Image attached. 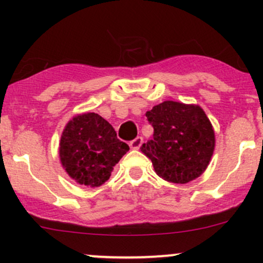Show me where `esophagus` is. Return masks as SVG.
Segmentation results:
<instances>
[{
	"instance_id": "1",
	"label": "esophagus",
	"mask_w": 263,
	"mask_h": 263,
	"mask_svg": "<svg viewBox=\"0 0 263 263\" xmlns=\"http://www.w3.org/2000/svg\"><path fill=\"white\" fill-rule=\"evenodd\" d=\"M142 142H143V138L141 137V136H138V137H136L135 140H132L129 142V147H131L132 149H138L141 147Z\"/></svg>"
}]
</instances>
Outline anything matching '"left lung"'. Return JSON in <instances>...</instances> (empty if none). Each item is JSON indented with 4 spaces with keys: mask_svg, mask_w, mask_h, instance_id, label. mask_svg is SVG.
I'll use <instances>...</instances> for the list:
<instances>
[{
    "mask_svg": "<svg viewBox=\"0 0 263 263\" xmlns=\"http://www.w3.org/2000/svg\"><path fill=\"white\" fill-rule=\"evenodd\" d=\"M153 138L141 146L156 173L171 183L184 184L206 170L215 146L213 126L194 105L164 101L147 111Z\"/></svg>",
    "mask_w": 263,
    "mask_h": 263,
    "instance_id": "8db88e82",
    "label": "left lung"
}]
</instances>
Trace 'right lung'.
Segmentation results:
<instances>
[{"mask_svg": "<svg viewBox=\"0 0 263 263\" xmlns=\"http://www.w3.org/2000/svg\"><path fill=\"white\" fill-rule=\"evenodd\" d=\"M129 149L100 115L75 116L64 128L59 155L66 173L79 184L99 186L110 178L114 165Z\"/></svg>", "mask_w": 263, "mask_h": 263, "instance_id": "add662e5", "label": "right lung"}]
</instances>
